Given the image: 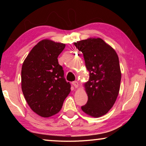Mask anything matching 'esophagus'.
<instances>
[{"instance_id":"obj_1","label":"esophagus","mask_w":146,"mask_h":146,"mask_svg":"<svg viewBox=\"0 0 146 146\" xmlns=\"http://www.w3.org/2000/svg\"><path fill=\"white\" fill-rule=\"evenodd\" d=\"M72 85L75 88L78 87V82L77 81H74V82H72Z\"/></svg>"}]
</instances>
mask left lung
Wrapping results in <instances>:
<instances>
[{
  "label": "left lung",
  "mask_w": 146,
  "mask_h": 146,
  "mask_svg": "<svg viewBox=\"0 0 146 146\" xmlns=\"http://www.w3.org/2000/svg\"><path fill=\"white\" fill-rule=\"evenodd\" d=\"M74 44L82 52L90 72L85 84L88 102L81 107L84 112L94 117L105 115L112 108L118 95L121 71L116 52L102 39L88 38Z\"/></svg>",
  "instance_id": "left-lung-1"
}]
</instances>
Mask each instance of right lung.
Returning a JSON list of instances; mask_svg holds the SVG:
<instances>
[{
  "instance_id": "add662e5",
  "label": "right lung",
  "mask_w": 146,
  "mask_h": 146,
  "mask_svg": "<svg viewBox=\"0 0 146 146\" xmlns=\"http://www.w3.org/2000/svg\"><path fill=\"white\" fill-rule=\"evenodd\" d=\"M62 43L42 40L34 46L24 61L22 90L28 104L38 115L48 117L60 110L70 92L58 57L65 48Z\"/></svg>"
}]
</instances>
